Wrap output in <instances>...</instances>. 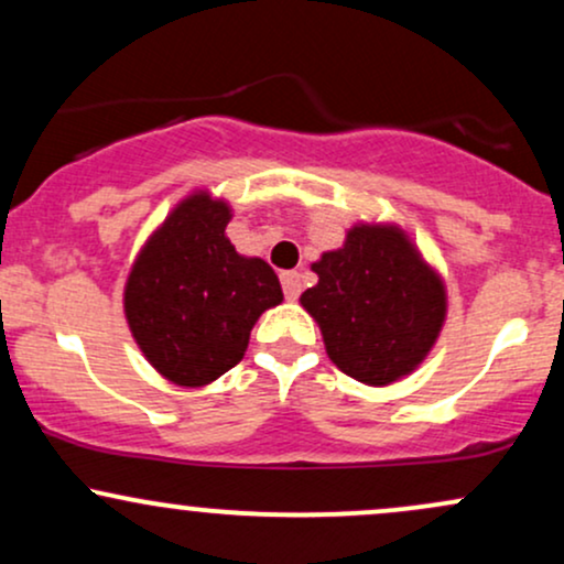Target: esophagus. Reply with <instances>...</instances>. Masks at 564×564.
Masks as SVG:
<instances>
[{
  "label": "esophagus",
  "mask_w": 564,
  "mask_h": 564,
  "mask_svg": "<svg viewBox=\"0 0 564 564\" xmlns=\"http://www.w3.org/2000/svg\"><path fill=\"white\" fill-rule=\"evenodd\" d=\"M281 283H283V294H286V300H296V296L302 294V275L296 273V270H286V273H281Z\"/></svg>",
  "instance_id": "obj_1"
}]
</instances>
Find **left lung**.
Masks as SVG:
<instances>
[{"label":"left lung","instance_id":"1","mask_svg":"<svg viewBox=\"0 0 564 564\" xmlns=\"http://www.w3.org/2000/svg\"><path fill=\"white\" fill-rule=\"evenodd\" d=\"M318 283L300 296L332 364L387 387L424 364L448 313L443 278L394 223H358L313 262Z\"/></svg>","mask_w":564,"mask_h":564}]
</instances>
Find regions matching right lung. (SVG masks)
Returning a JSON list of instances; mask_svg holds the SVG:
<instances>
[{
	"label": "right lung",
	"mask_w": 564,
	"mask_h": 564,
	"mask_svg": "<svg viewBox=\"0 0 564 564\" xmlns=\"http://www.w3.org/2000/svg\"><path fill=\"white\" fill-rule=\"evenodd\" d=\"M230 204L193 191L148 236L124 286L140 352L177 387H204L243 358L264 310L283 302L275 270L225 236Z\"/></svg>",
	"instance_id": "obj_1"
}]
</instances>
